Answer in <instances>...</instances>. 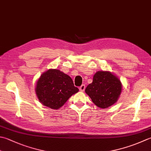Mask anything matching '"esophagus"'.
I'll return each mask as SVG.
<instances>
[{"label": "esophagus", "instance_id": "34e87169", "mask_svg": "<svg viewBox=\"0 0 151 151\" xmlns=\"http://www.w3.org/2000/svg\"><path fill=\"white\" fill-rule=\"evenodd\" d=\"M85 88H86L85 85L84 84H82L81 86L79 88V90H80V91H84V90H85Z\"/></svg>", "mask_w": 151, "mask_h": 151}]
</instances>
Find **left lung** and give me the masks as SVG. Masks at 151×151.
<instances>
[{
  "label": "left lung",
  "mask_w": 151,
  "mask_h": 151,
  "mask_svg": "<svg viewBox=\"0 0 151 151\" xmlns=\"http://www.w3.org/2000/svg\"><path fill=\"white\" fill-rule=\"evenodd\" d=\"M122 90L121 81L114 74L100 70L93 75L92 83L88 86L85 92L97 107L107 109L118 101Z\"/></svg>",
  "instance_id": "8db88e82"
}]
</instances>
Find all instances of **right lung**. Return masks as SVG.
Returning <instances> with one entry per match:
<instances>
[{"mask_svg":"<svg viewBox=\"0 0 151 151\" xmlns=\"http://www.w3.org/2000/svg\"><path fill=\"white\" fill-rule=\"evenodd\" d=\"M78 91L69 75L55 69L43 73L35 86L38 101L44 106L54 110L61 108L70 97Z\"/></svg>","mask_w":151,"mask_h":151,"instance_id":"add662e5","label":"right lung"}]
</instances>
